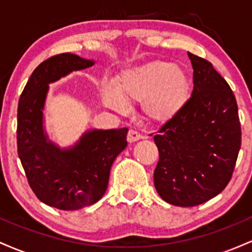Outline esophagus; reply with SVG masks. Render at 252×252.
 <instances>
[{
    "label": "esophagus",
    "instance_id": "1",
    "mask_svg": "<svg viewBox=\"0 0 252 252\" xmlns=\"http://www.w3.org/2000/svg\"><path fill=\"white\" fill-rule=\"evenodd\" d=\"M141 138H142V135H141L140 132L135 131V130H129L128 136H126V140H128L129 143L136 142V141L141 140Z\"/></svg>",
    "mask_w": 252,
    "mask_h": 252
}]
</instances>
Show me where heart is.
I'll list each match as a JSON object with an SVG mask.
<instances>
[{
  "label": "heart",
  "instance_id": "b5f03b06",
  "mask_svg": "<svg viewBox=\"0 0 252 252\" xmlns=\"http://www.w3.org/2000/svg\"><path fill=\"white\" fill-rule=\"evenodd\" d=\"M190 80L181 66L166 62H149L124 70L117 85L104 82L102 97L110 109L128 110L126 100H141L144 116L154 123L173 120L189 98Z\"/></svg>",
  "mask_w": 252,
  "mask_h": 252
}]
</instances>
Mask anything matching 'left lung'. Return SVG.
Masks as SVG:
<instances>
[{
    "label": "left lung",
    "mask_w": 252,
    "mask_h": 252,
    "mask_svg": "<svg viewBox=\"0 0 252 252\" xmlns=\"http://www.w3.org/2000/svg\"><path fill=\"white\" fill-rule=\"evenodd\" d=\"M190 98L154 136L158 158L154 185L175 206L192 207L218 195L231 180L242 143L238 106L212 63L189 53Z\"/></svg>",
    "instance_id": "8db88e82"
}]
</instances>
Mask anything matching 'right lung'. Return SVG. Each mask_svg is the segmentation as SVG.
<instances>
[{"instance_id":"obj_1","label":"right lung","mask_w":252,"mask_h":252,"mask_svg":"<svg viewBox=\"0 0 252 252\" xmlns=\"http://www.w3.org/2000/svg\"><path fill=\"white\" fill-rule=\"evenodd\" d=\"M94 60L63 53L48 58L33 71L17 108V154L31 189L46 205L63 211L90 206L104 195L115 158L126 149L128 128L91 129L73 146L60 148L43 126L50 84Z\"/></svg>"}]
</instances>
